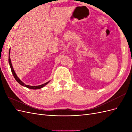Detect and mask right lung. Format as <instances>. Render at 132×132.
Listing matches in <instances>:
<instances>
[{
    "instance_id": "add662e5",
    "label": "right lung",
    "mask_w": 132,
    "mask_h": 132,
    "mask_svg": "<svg viewBox=\"0 0 132 132\" xmlns=\"http://www.w3.org/2000/svg\"><path fill=\"white\" fill-rule=\"evenodd\" d=\"M9 53H10V51H9ZM10 54V53H9ZM9 65H10V68H11V72H12V74H13V76L14 78L22 86H24L26 87H27V88L29 89H41L43 87L45 86V85H46L48 82L46 83V84H44L43 85H39V86H29V85H24V84H23L20 80L18 77L16 76V75L15 71L14 70V69L13 68V66H12V64H11V61H10V55H9Z\"/></svg>"
}]
</instances>
